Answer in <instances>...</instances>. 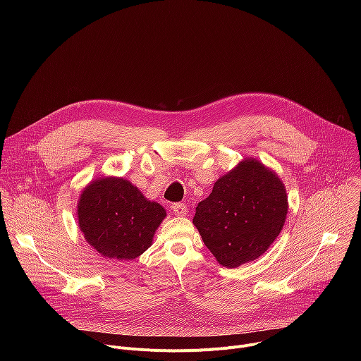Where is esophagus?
<instances>
[{"instance_id":"obj_1","label":"esophagus","mask_w":361,"mask_h":361,"mask_svg":"<svg viewBox=\"0 0 361 361\" xmlns=\"http://www.w3.org/2000/svg\"><path fill=\"white\" fill-rule=\"evenodd\" d=\"M171 210H173V213L176 214V216H185L187 214V205L185 204H183V202H174L173 205H171Z\"/></svg>"}]
</instances>
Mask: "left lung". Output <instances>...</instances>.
<instances>
[{
	"instance_id": "left-lung-1",
	"label": "left lung",
	"mask_w": 361,
	"mask_h": 361,
	"mask_svg": "<svg viewBox=\"0 0 361 361\" xmlns=\"http://www.w3.org/2000/svg\"><path fill=\"white\" fill-rule=\"evenodd\" d=\"M287 207L280 178L248 159L216 181L198 202L192 223L217 262L234 269L267 251L284 226Z\"/></svg>"
}]
</instances>
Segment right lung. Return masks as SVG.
Returning a JSON list of instances; mask_svg holds the SVG:
<instances>
[{"mask_svg": "<svg viewBox=\"0 0 361 361\" xmlns=\"http://www.w3.org/2000/svg\"><path fill=\"white\" fill-rule=\"evenodd\" d=\"M78 226L85 240L109 259L133 260L152 241L166 210L124 178H98L78 201Z\"/></svg>", "mask_w": 361, "mask_h": 361, "instance_id": "add662e5", "label": "right lung"}]
</instances>
